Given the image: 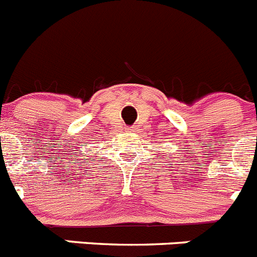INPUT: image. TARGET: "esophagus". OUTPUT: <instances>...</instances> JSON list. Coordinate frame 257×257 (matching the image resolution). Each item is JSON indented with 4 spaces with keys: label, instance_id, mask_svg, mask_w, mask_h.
Returning <instances> with one entry per match:
<instances>
[{
    "label": "esophagus",
    "instance_id": "esophagus-1",
    "mask_svg": "<svg viewBox=\"0 0 257 257\" xmlns=\"http://www.w3.org/2000/svg\"><path fill=\"white\" fill-rule=\"evenodd\" d=\"M124 130H126V133H134V131H135V127H133V126L126 127V128H124Z\"/></svg>",
    "mask_w": 257,
    "mask_h": 257
}]
</instances>
